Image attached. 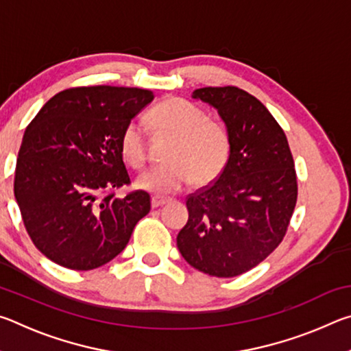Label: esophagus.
Segmentation results:
<instances>
[{
    "label": "esophagus",
    "mask_w": 351,
    "mask_h": 351,
    "mask_svg": "<svg viewBox=\"0 0 351 351\" xmlns=\"http://www.w3.org/2000/svg\"><path fill=\"white\" fill-rule=\"evenodd\" d=\"M165 203H169L167 198H162V197H152V207L153 209H156V207H161Z\"/></svg>",
    "instance_id": "34e87169"
}]
</instances>
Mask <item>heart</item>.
I'll use <instances>...</instances> for the list:
<instances>
[{
  "instance_id": "1",
  "label": "heart",
  "mask_w": 351,
  "mask_h": 351,
  "mask_svg": "<svg viewBox=\"0 0 351 351\" xmlns=\"http://www.w3.org/2000/svg\"><path fill=\"white\" fill-rule=\"evenodd\" d=\"M148 123L156 136L173 139L165 152L167 164L139 176L138 186L158 193L180 190L189 181L193 186H207L228 167L232 152L230 134L221 122L180 97L159 102L148 114ZM119 150L130 167L139 170L148 161L144 128L130 122L119 139Z\"/></svg>"
}]
</instances>
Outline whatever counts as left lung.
Instances as JSON below:
<instances>
[{"label":"left lung","mask_w":351,"mask_h":351,"mask_svg":"<svg viewBox=\"0 0 351 351\" xmlns=\"http://www.w3.org/2000/svg\"><path fill=\"white\" fill-rule=\"evenodd\" d=\"M193 99L212 105L228 127V167L186 198L187 224L176 245L190 266L213 277H237L280 245L297 201L294 159L266 106L237 86H206Z\"/></svg>","instance_id":"left-lung-1"}]
</instances>
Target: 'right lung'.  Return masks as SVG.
<instances>
[{
  "label": "right lung",
  "mask_w": 351,
  "mask_h": 351,
  "mask_svg": "<svg viewBox=\"0 0 351 351\" xmlns=\"http://www.w3.org/2000/svg\"><path fill=\"white\" fill-rule=\"evenodd\" d=\"M153 93L125 86H75L47 100L29 123L14 193L38 251L54 263L90 271L123 251L150 212V195L130 186L119 139Z\"/></svg>",
  "instance_id": "1"
}]
</instances>
